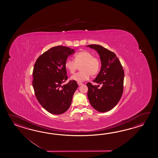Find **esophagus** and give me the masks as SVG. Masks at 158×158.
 Returning a JSON list of instances; mask_svg holds the SVG:
<instances>
[{
    "label": "esophagus",
    "mask_w": 158,
    "mask_h": 158,
    "mask_svg": "<svg viewBox=\"0 0 158 158\" xmlns=\"http://www.w3.org/2000/svg\"><path fill=\"white\" fill-rule=\"evenodd\" d=\"M77 84L78 85H79V86H80V85H82V82H78Z\"/></svg>",
    "instance_id": "34e87169"
}]
</instances>
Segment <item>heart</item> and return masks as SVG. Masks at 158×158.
<instances>
[{
    "label": "heart",
    "instance_id": "heart-1",
    "mask_svg": "<svg viewBox=\"0 0 158 158\" xmlns=\"http://www.w3.org/2000/svg\"><path fill=\"white\" fill-rule=\"evenodd\" d=\"M80 65L81 71L71 77L72 80L78 82L87 80L90 75H97L101 69V61L90 52L82 50L75 54L74 60L68 59L65 62V67L71 74H73Z\"/></svg>",
    "mask_w": 158,
    "mask_h": 158
}]
</instances>
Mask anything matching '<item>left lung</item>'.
I'll return each mask as SVG.
<instances>
[{
	"mask_svg": "<svg viewBox=\"0 0 158 158\" xmlns=\"http://www.w3.org/2000/svg\"><path fill=\"white\" fill-rule=\"evenodd\" d=\"M100 56L102 67L94 82L101 84L93 85L88 82L87 97L91 106L97 111L105 112L118 104L124 89V71L121 63L114 52L98 44H90Z\"/></svg>",
	"mask_w": 158,
	"mask_h": 158,
	"instance_id": "left-lung-1",
	"label": "left lung"
}]
</instances>
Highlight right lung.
Segmentation results:
<instances>
[{
  "label": "right lung",
  "mask_w": 158,
  "mask_h": 158,
  "mask_svg": "<svg viewBox=\"0 0 158 158\" xmlns=\"http://www.w3.org/2000/svg\"><path fill=\"white\" fill-rule=\"evenodd\" d=\"M74 52L69 47L57 46L44 52L37 59L33 71V86L37 100L52 114H62L71 106L77 88L76 81L68 79L65 62Z\"/></svg>",
  "instance_id": "1"
}]
</instances>
